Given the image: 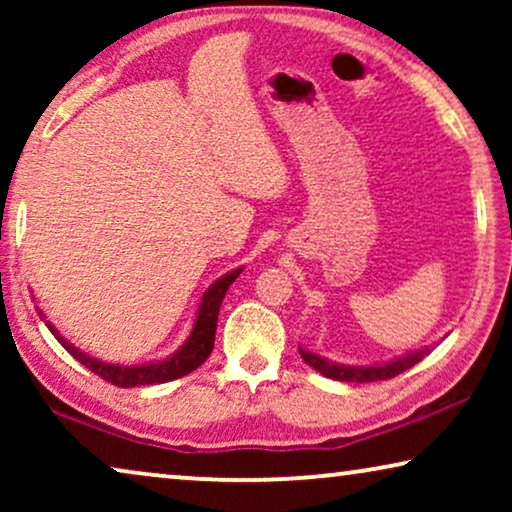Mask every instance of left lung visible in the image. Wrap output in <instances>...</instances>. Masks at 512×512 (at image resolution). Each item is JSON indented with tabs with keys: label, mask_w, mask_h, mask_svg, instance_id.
Instances as JSON below:
<instances>
[{
	"label": "left lung",
	"mask_w": 512,
	"mask_h": 512,
	"mask_svg": "<svg viewBox=\"0 0 512 512\" xmlns=\"http://www.w3.org/2000/svg\"><path fill=\"white\" fill-rule=\"evenodd\" d=\"M300 356H303L305 363H310L314 370H319L321 375L331 377V380L340 382H377V380H389V377H396L410 370L415 363H419L429 354V347L417 349V352H410L405 356H398V359L389 363H377V366H342V363H333L321 359L319 354L307 352V349L298 347Z\"/></svg>",
	"instance_id": "left-lung-1"
}]
</instances>
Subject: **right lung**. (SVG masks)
I'll return each mask as SVG.
<instances>
[{"instance_id":"right-lung-1","label":"right lung","mask_w":512,"mask_h":512,"mask_svg":"<svg viewBox=\"0 0 512 512\" xmlns=\"http://www.w3.org/2000/svg\"><path fill=\"white\" fill-rule=\"evenodd\" d=\"M240 272H242V268L228 272V275L216 279V282L209 286V289L205 291V296H202V300H200L198 317H195L193 331H191V335H188V340L177 349V352H174L172 356H167V359H163V361L142 363V366H118V363H104L100 359H93V356L83 354L81 349H76L72 342L62 338V335L58 333V328L48 324V321H46V326L76 361L83 363L88 370H93L95 375H100L102 380L116 384V387L128 389V387H142V384H163V382L177 380V377L193 373V370L202 366V363L207 361V356L212 354L214 335H216V319H219V307L223 303V296H226L228 286L233 284L237 277H240ZM41 317H44V314H41Z\"/></svg>"}]
</instances>
